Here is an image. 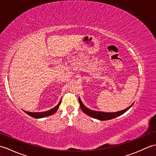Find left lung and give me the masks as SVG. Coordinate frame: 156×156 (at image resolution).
Returning a JSON list of instances; mask_svg holds the SVG:
<instances>
[{"label": "left lung", "instance_id": "obj_1", "mask_svg": "<svg viewBox=\"0 0 156 156\" xmlns=\"http://www.w3.org/2000/svg\"><path fill=\"white\" fill-rule=\"evenodd\" d=\"M78 101L80 102V108L82 109V111H83L85 114L88 115L90 117L97 119L98 120L100 121H107V120H110V119H115L116 117H119L121 115H122L126 111H127L129 108H130L132 106H133V103L131 104V105L129 106V107L127 108L124 109V110H122L120 111H117L115 112H101V111H93L91 110V109L87 108L82 103V101L80 100V98H78Z\"/></svg>", "mask_w": 156, "mask_h": 156}]
</instances>
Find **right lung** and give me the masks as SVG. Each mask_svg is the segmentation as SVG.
<instances>
[{
  "instance_id": "1",
  "label": "right lung",
  "mask_w": 156,
  "mask_h": 156,
  "mask_svg": "<svg viewBox=\"0 0 156 156\" xmlns=\"http://www.w3.org/2000/svg\"><path fill=\"white\" fill-rule=\"evenodd\" d=\"M62 101V98L60 101L59 102V103L55 106V107H54L53 108L50 109V110L47 111H44V112H28V111H25L23 110L25 113H27L28 115L31 116V117H34V118H36V119H41V118H44L45 117H48V116H50L53 114H54L55 112L58 111V109L59 107V105L61 103Z\"/></svg>"
}]
</instances>
